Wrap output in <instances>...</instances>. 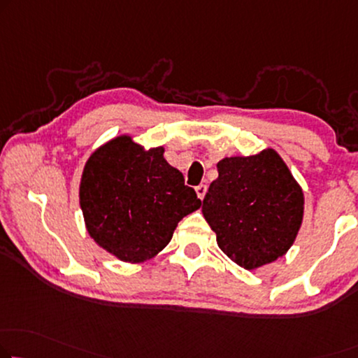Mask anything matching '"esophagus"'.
Returning a JSON list of instances; mask_svg holds the SVG:
<instances>
[{"label":"esophagus","instance_id":"obj_1","mask_svg":"<svg viewBox=\"0 0 358 358\" xmlns=\"http://www.w3.org/2000/svg\"><path fill=\"white\" fill-rule=\"evenodd\" d=\"M196 193H197V197H199V199L202 201V199H204L206 193H207V186H206V185H199V186H196Z\"/></svg>","mask_w":358,"mask_h":358}]
</instances>
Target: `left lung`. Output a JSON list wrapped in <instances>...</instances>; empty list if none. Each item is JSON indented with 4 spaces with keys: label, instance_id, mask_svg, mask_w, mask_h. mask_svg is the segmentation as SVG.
<instances>
[{
    "label": "left lung",
    "instance_id": "left-lung-1",
    "mask_svg": "<svg viewBox=\"0 0 358 358\" xmlns=\"http://www.w3.org/2000/svg\"><path fill=\"white\" fill-rule=\"evenodd\" d=\"M202 213L217 244L246 270L275 262L294 243L303 218V193L275 149L217 164Z\"/></svg>",
    "mask_w": 358,
    "mask_h": 358
}]
</instances>
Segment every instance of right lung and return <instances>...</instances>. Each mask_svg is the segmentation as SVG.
<instances>
[{
	"mask_svg": "<svg viewBox=\"0 0 358 358\" xmlns=\"http://www.w3.org/2000/svg\"><path fill=\"white\" fill-rule=\"evenodd\" d=\"M85 227L99 248L130 264L167 246L181 218L201 207L164 148L145 149L120 135L99 146L80 180Z\"/></svg>",
	"mask_w": 358,
	"mask_h": 358,
	"instance_id": "add662e5",
	"label": "right lung"
}]
</instances>
